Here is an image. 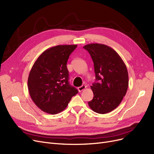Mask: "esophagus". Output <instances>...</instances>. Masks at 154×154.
Instances as JSON below:
<instances>
[{
    "label": "esophagus",
    "instance_id": "34e87169",
    "mask_svg": "<svg viewBox=\"0 0 154 154\" xmlns=\"http://www.w3.org/2000/svg\"><path fill=\"white\" fill-rule=\"evenodd\" d=\"M85 88H86V86H85V85H82V86H80V87H78V90L79 92H82V91L84 90Z\"/></svg>",
    "mask_w": 154,
    "mask_h": 154
}]
</instances>
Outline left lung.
I'll return each mask as SVG.
<instances>
[{
  "mask_svg": "<svg viewBox=\"0 0 154 154\" xmlns=\"http://www.w3.org/2000/svg\"><path fill=\"white\" fill-rule=\"evenodd\" d=\"M83 48L89 53L94 63L97 83L91 86L94 94L88 102L96 113L106 114L121 103L128 87V74L126 65L116 51L101 44H89Z\"/></svg>",
  "mask_w": 154,
  "mask_h": 154,
  "instance_id": "left-lung-1",
  "label": "left lung"
}]
</instances>
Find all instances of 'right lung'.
<instances>
[{
    "mask_svg": "<svg viewBox=\"0 0 154 154\" xmlns=\"http://www.w3.org/2000/svg\"><path fill=\"white\" fill-rule=\"evenodd\" d=\"M77 45H58L44 51L32 66L27 80L35 105L50 114L61 112L78 92L69 83L67 68L70 54Z\"/></svg>",
    "mask_w": 154,
    "mask_h": 154,
    "instance_id": "obj_1",
    "label": "right lung"
}]
</instances>
